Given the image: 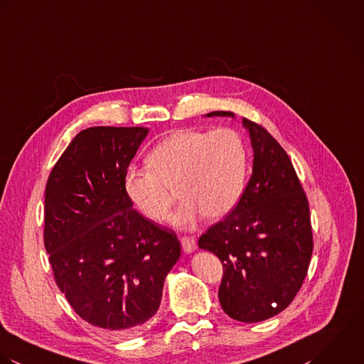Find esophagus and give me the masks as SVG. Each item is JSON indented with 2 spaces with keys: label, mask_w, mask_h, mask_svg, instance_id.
<instances>
[{
  "label": "esophagus",
  "mask_w": 364,
  "mask_h": 364,
  "mask_svg": "<svg viewBox=\"0 0 364 364\" xmlns=\"http://www.w3.org/2000/svg\"><path fill=\"white\" fill-rule=\"evenodd\" d=\"M181 246H183V250L190 253L193 250H196L197 247V240L194 236H183L181 237Z\"/></svg>",
  "instance_id": "obj_1"
}]
</instances>
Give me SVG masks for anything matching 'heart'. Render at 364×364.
Instances as JSON below:
<instances>
[{
    "label": "heart",
    "mask_w": 364,
    "mask_h": 364,
    "mask_svg": "<svg viewBox=\"0 0 364 364\" xmlns=\"http://www.w3.org/2000/svg\"><path fill=\"white\" fill-rule=\"evenodd\" d=\"M145 168H131L125 190L149 219L168 217L177 198L184 200L173 220L194 223L203 214L220 219L239 203L246 180L247 153L242 136L230 128L178 131L156 146Z\"/></svg>",
    "instance_id": "heart-1"
}]
</instances>
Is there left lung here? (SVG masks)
<instances>
[{"mask_svg":"<svg viewBox=\"0 0 364 364\" xmlns=\"http://www.w3.org/2000/svg\"><path fill=\"white\" fill-rule=\"evenodd\" d=\"M243 125L252 139L253 173L236 207L200 236L198 246L222 262L218 296L225 314L252 323L290 305L306 276L314 239L308 198L289 154L262 125L246 118Z\"/></svg>","mask_w":364,"mask_h":364,"instance_id":"left-lung-1","label":"left lung"}]
</instances>
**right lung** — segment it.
I'll return each instance as SVG.
<instances>
[{"mask_svg":"<svg viewBox=\"0 0 364 364\" xmlns=\"http://www.w3.org/2000/svg\"><path fill=\"white\" fill-rule=\"evenodd\" d=\"M141 127L81 131L53 166L45 190V249L58 287L85 322L136 335L159 309L180 257L170 228L139 214L125 190Z\"/></svg>","mask_w":364,"mask_h":364,"instance_id":"add662e5","label":"right lung"}]
</instances>
